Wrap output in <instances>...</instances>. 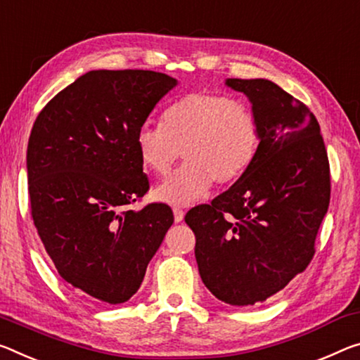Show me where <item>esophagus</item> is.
Here are the masks:
<instances>
[{
    "instance_id": "1",
    "label": "esophagus",
    "mask_w": 360,
    "mask_h": 360,
    "mask_svg": "<svg viewBox=\"0 0 360 360\" xmlns=\"http://www.w3.org/2000/svg\"><path fill=\"white\" fill-rule=\"evenodd\" d=\"M173 213H174V221L176 222H181L182 219H184V210H182V208L174 207L173 208Z\"/></svg>"
}]
</instances>
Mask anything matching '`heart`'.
Instances as JSON below:
<instances>
[{
    "label": "heart",
    "mask_w": 360,
    "mask_h": 360,
    "mask_svg": "<svg viewBox=\"0 0 360 360\" xmlns=\"http://www.w3.org/2000/svg\"><path fill=\"white\" fill-rule=\"evenodd\" d=\"M139 157L155 174H167L184 153L187 162L155 189L158 200L187 205L211 184H229L248 169L259 146L255 112L242 101L193 91L171 105L165 123L141 124Z\"/></svg>",
    "instance_id": "heart-1"
}]
</instances>
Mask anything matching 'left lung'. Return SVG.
I'll return each mask as SVG.
<instances>
[{"instance_id": "left-lung-1", "label": "left lung", "mask_w": 360, "mask_h": 360, "mask_svg": "<svg viewBox=\"0 0 360 360\" xmlns=\"http://www.w3.org/2000/svg\"><path fill=\"white\" fill-rule=\"evenodd\" d=\"M252 102L255 160L210 205L187 211L200 277L232 306L262 303L303 272L330 203V165L317 118L264 78L226 79Z\"/></svg>"}]
</instances>
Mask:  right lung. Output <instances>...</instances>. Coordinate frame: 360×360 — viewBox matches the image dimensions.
Wrapping results in <instances>:
<instances>
[{"instance_id":"obj_1","label":"right lung","mask_w":360,"mask_h":360,"mask_svg":"<svg viewBox=\"0 0 360 360\" xmlns=\"http://www.w3.org/2000/svg\"><path fill=\"white\" fill-rule=\"evenodd\" d=\"M176 79L152 70H93L51 99L27 147L33 224L59 276L96 301L138 292L173 211L128 205L149 191L136 134Z\"/></svg>"}]
</instances>
